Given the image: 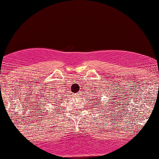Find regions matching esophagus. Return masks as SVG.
Returning a JSON list of instances; mask_svg holds the SVG:
<instances>
[{
    "mask_svg": "<svg viewBox=\"0 0 159 159\" xmlns=\"http://www.w3.org/2000/svg\"><path fill=\"white\" fill-rule=\"evenodd\" d=\"M76 97H77V96H76Z\"/></svg>",
    "mask_w": 159,
    "mask_h": 159,
    "instance_id": "1",
    "label": "esophagus"
}]
</instances>
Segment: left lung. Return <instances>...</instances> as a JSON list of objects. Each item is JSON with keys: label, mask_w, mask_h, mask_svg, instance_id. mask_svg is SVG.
<instances>
[{"label": "left lung", "mask_w": 159, "mask_h": 159, "mask_svg": "<svg viewBox=\"0 0 159 159\" xmlns=\"http://www.w3.org/2000/svg\"><path fill=\"white\" fill-rule=\"evenodd\" d=\"M93 96H94V97H96V96H95V95H93ZM98 98L100 99V98ZM93 100H94V101H95V103H98V102H97V98H95V99H93ZM100 101H101V99H100Z\"/></svg>", "instance_id": "8db88e82"}]
</instances>
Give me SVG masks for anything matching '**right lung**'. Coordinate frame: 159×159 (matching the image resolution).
Masks as SVG:
<instances>
[{"mask_svg":"<svg viewBox=\"0 0 159 159\" xmlns=\"http://www.w3.org/2000/svg\"><path fill=\"white\" fill-rule=\"evenodd\" d=\"M59 94V93H58ZM53 97H55L54 98L51 99V103H50V104L51 105H57V104H60L61 103V100L62 98V96H64V95H58L56 94V95H53Z\"/></svg>","mask_w":159,"mask_h":159,"instance_id":"right-lung-1","label":"right lung"}]
</instances>
